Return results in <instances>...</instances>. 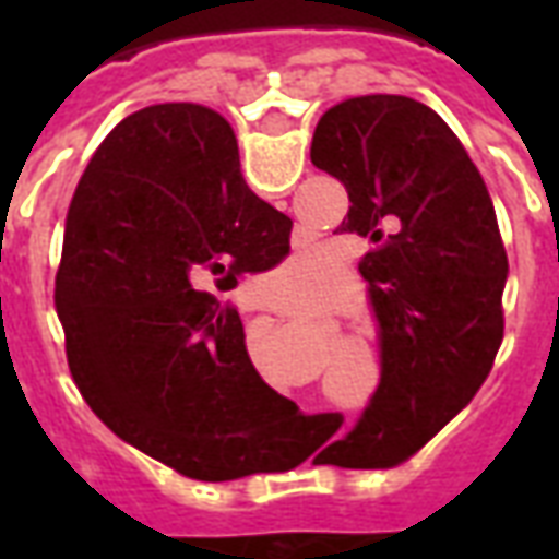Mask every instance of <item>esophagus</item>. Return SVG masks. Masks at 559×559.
Here are the masks:
<instances>
[{"label": "esophagus", "instance_id": "34e87169", "mask_svg": "<svg viewBox=\"0 0 559 559\" xmlns=\"http://www.w3.org/2000/svg\"><path fill=\"white\" fill-rule=\"evenodd\" d=\"M254 308H260V311H263V308H272V305H269V302H263V299H260V302H257Z\"/></svg>", "mask_w": 559, "mask_h": 559}]
</instances>
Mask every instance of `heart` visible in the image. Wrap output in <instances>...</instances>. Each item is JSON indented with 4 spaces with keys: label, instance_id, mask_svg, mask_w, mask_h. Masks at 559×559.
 <instances>
[{
    "label": "heart",
    "instance_id": "heart-1",
    "mask_svg": "<svg viewBox=\"0 0 559 559\" xmlns=\"http://www.w3.org/2000/svg\"><path fill=\"white\" fill-rule=\"evenodd\" d=\"M284 281L275 293V305L290 314H311L335 296V278L323 275V263L314 254H293L278 269Z\"/></svg>",
    "mask_w": 559,
    "mask_h": 559
}]
</instances>
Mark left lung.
<instances>
[{"instance_id":"obj_1","label":"left lung","mask_w":559,"mask_h":559,"mask_svg":"<svg viewBox=\"0 0 559 559\" xmlns=\"http://www.w3.org/2000/svg\"><path fill=\"white\" fill-rule=\"evenodd\" d=\"M311 160L350 197L335 233L371 242L359 272L383 329L380 386L329 464L395 467L476 395L500 350L509 260L493 200L455 131L407 95L329 107Z\"/></svg>"}]
</instances>
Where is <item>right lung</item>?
Listing matches in <instances>:
<instances>
[{"instance_id":"add662e5","label":"right lung","mask_w":559,"mask_h":559,"mask_svg":"<svg viewBox=\"0 0 559 559\" xmlns=\"http://www.w3.org/2000/svg\"><path fill=\"white\" fill-rule=\"evenodd\" d=\"M290 227L203 104H152L104 138L68 206L56 314L80 395L116 437L200 481L290 461L302 413L263 383L242 320L215 299L275 266Z\"/></svg>"}]
</instances>
